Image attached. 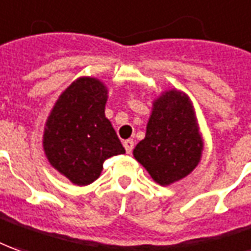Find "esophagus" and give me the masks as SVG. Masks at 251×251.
Here are the masks:
<instances>
[{
  "label": "esophagus",
  "mask_w": 251,
  "mask_h": 251,
  "mask_svg": "<svg viewBox=\"0 0 251 251\" xmlns=\"http://www.w3.org/2000/svg\"><path fill=\"white\" fill-rule=\"evenodd\" d=\"M124 148H126V151L127 153H131L132 151V149H134V141L132 139H127V141H124Z\"/></svg>",
  "instance_id": "obj_1"
}]
</instances>
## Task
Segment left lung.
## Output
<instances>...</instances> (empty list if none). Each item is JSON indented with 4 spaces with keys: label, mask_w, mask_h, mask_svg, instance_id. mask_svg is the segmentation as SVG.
Listing matches in <instances>:
<instances>
[{
    "label": "left lung",
    "mask_w": 251,
    "mask_h": 251,
    "mask_svg": "<svg viewBox=\"0 0 251 251\" xmlns=\"http://www.w3.org/2000/svg\"><path fill=\"white\" fill-rule=\"evenodd\" d=\"M203 141L194 108L184 93L168 90L153 102L145 139L134 149V157L151 179L169 186L186 177L200 164Z\"/></svg>",
    "instance_id": "obj_1"
}]
</instances>
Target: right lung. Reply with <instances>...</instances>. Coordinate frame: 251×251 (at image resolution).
Returning a JSON list of instances; mask_svg holds the SVG:
<instances>
[{
    "label": "right lung",
    "mask_w": 251,
    "mask_h": 251,
    "mask_svg": "<svg viewBox=\"0 0 251 251\" xmlns=\"http://www.w3.org/2000/svg\"><path fill=\"white\" fill-rule=\"evenodd\" d=\"M106 101V86L83 76L61 93L45 124L43 150L50 165L77 186L97 180L106 158L126 153L105 117Z\"/></svg>",
    "instance_id": "right-lung-1"
}]
</instances>
